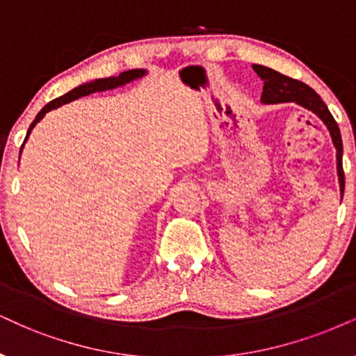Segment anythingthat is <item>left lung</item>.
<instances>
[{"mask_svg":"<svg viewBox=\"0 0 356 356\" xmlns=\"http://www.w3.org/2000/svg\"><path fill=\"white\" fill-rule=\"evenodd\" d=\"M253 70L258 74V77L263 80V93H261V103L264 105H277V103H298V105L304 106L305 110L316 113L318 118L323 121L327 126L328 133H330L332 143H334L337 149V174H339V184H340V193L343 195L345 191V174H343V164H341V156H343V145H341L340 128L337 124L325 103L322 98L314 92L309 85L299 80L287 77V75L279 74V72L269 69L264 65H253Z\"/></svg>","mask_w":356,"mask_h":356,"instance_id":"obj_1","label":"left lung"}]
</instances>
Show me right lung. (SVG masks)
<instances>
[{
    "instance_id": "add662e5",
    "label": "right lung",
    "mask_w": 356,
    "mask_h": 356,
    "mask_svg": "<svg viewBox=\"0 0 356 356\" xmlns=\"http://www.w3.org/2000/svg\"><path fill=\"white\" fill-rule=\"evenodd\" d=\"M147 74V70L145 69H133V70H126V72H121L118 77H108V79H97V80H92V82H87V83H82L79 85V87H75L74 90H70V92H67L65 95L56 98V100H52L51 103H47L46 106L42 108V110L39 111L38 116H35V120L31 123L29 129H28V134H26V139L24 143L28 141L31 131L34 129V126L39 123L40 120L46 116L47 111L51 110H56V108L65 105V103H70L74 100H77L80 97H87L90 93H95V92H105V90H113V88H118V87H123V85L133 82V80H138L141 77H145ZM24 145L21 146V151Z\"/></svg>"
}]
</instances>
